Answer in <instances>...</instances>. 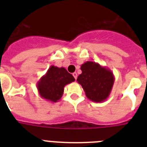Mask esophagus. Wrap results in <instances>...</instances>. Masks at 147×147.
Segmentation results:
<instances>
[{
  "label": "esophagus",
  "instance_id": "esophagus-1",
  "mask_svg": "<svg viewBox=\"0 0 147 147\" xmlns=\"http://www.w3.org/2000/svg\"><path fill=\"white\" fill-rule=\"evenodd\" d=\"M73 76H74V77L75 78V80H76V78H77V74H76V72L73 73Z\"/></svg>",
  "mask_w": 147,
  "mask_h": 147
}]
</instances>
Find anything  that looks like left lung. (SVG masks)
<instances>
[{
	"label": "left lung",
	"instance_id": "obj_1",
	"mask_svg": "<svg viewBox=\"0 0 147 147\" xmlns=\"http://www.w3.org/2000/svg\"><path fill=\"white\" fill-rule=\"evenodd\" d=\"M81 70L76 81L82 85L88 99L97 103L105 101L115 82L113 73L108 67L92 61L82 65Z\"/></svg>",
	"mask_w": 147,
	"mask_h": 147
}]
</instances>
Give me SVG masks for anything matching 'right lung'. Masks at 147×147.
<instances>
[{
    "instance_id": "right-lung-1",
    "label": "right lung",
    "mask_w": 147,
    "mask_h": 147,
    "mask_svg": "<svg viewBox=\"0 0 147 147\" xmlns=\"http://www.w3.org/2000/svg\"><path fill=\"white\" fill-rule=\"evenodd\" d=\"M74 81V77L65 67L51 65L37 82V90L41 98L54 103L62 98L65 86Z\"/></svg>"
}]
</instances>
